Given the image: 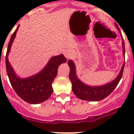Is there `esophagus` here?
<instances>
[{
  "instance_id": "esophagus-1",
  "label": "esophagus",
  "mask_w": 134,
  "mask_h": 134,
  "mask_svg": "<svg viewBox=\"0 0 134 134\" xmlns=\"http://www.w3.org/2000/svg\"><path fill=\"white\" fill-rule=\"evenodd\" d=\"M64 55L67 59H70L71 57H72L73 53H72V52H71V51H69V50H67V51H65V52H64Z\"/></svg>"
}]
</instances>
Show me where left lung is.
<instances>
[{
    "label": "left lung",
    "mask_w": 134,
    "mask_h": 134,
    "mask_svg": "<svg viewBox=\"0 0 134 134\" xmlns=\"http://www.w3.org/2000/svg\"><path fill=\"white\" fill-rule=\"evenodd\" d=\"M116 27L120 33L121 34L120 30L118 27V25L116 24ZM122 46H123V53L125 55V46L124 39L122 38ZM68 65L70 68L69 79L72 83V91L75 94L77 98L83 100L87 101H99L102 100L104 98L108 97L112 93V91L116 88L118 84L119 83L123 74L124 68L125 63L122 65L121 71L118 77L114 81L102 86H88L81 82L77 77L76 75V69L75 63L72 60H69Z\"/></svg>",
    "instance_id": "left-lung-1"
}]
</instances>
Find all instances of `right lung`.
Wrapping results in <instances>:
<instances>
[{"label":"right lung","mask_w":134,"mask_h":134,"mask_svg":"<svg viewBox=\"0 0 134 134\" xmlns=\"http://www.w3.org/2000/svg\"><path fill=\"white\" fill-rule=\"evenodd\" d=\"M12 34L8 43L6 55V68L9 81L16 93L25 102L30 104L41 103L46 101L53 93L52 82L57 74L58 67L61 63H65L67 59L63 55L54 56L50 59L43 70L35 75L27 78H20L16 75L8 59L11 46L16 37V32Z\"/></svg>","instance_id":"right-lung-1"}]
</instances>
